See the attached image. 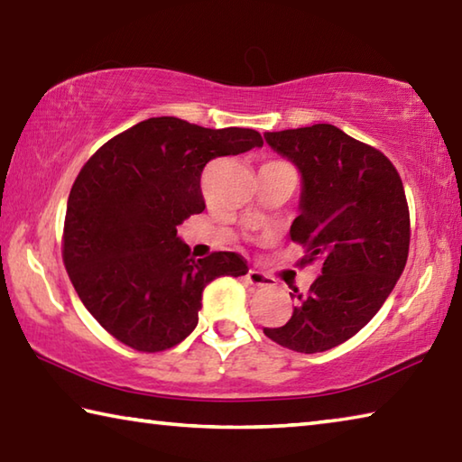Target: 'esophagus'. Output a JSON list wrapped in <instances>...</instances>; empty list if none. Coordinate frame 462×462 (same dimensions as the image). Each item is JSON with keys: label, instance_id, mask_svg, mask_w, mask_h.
Returning <instances> with one entry per match:
<instances>
[{"label": "esophagus", "instance_id": "obj_1", "mask_svg": "<svg viewBox=\"0 0 462 462\" xmlns=\"http://www.w3.org/2000/svg\"><path fill=\"white\" fill-rule=\"evenodd\" d=\"M246 281L250 284H254V287H271V284H273L271 276L264 274V273H260V271H248Z\"/></svg>", "mask_w": 462, "mask_h": 462}]
</instances>
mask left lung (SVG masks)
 Listing matches in <instances>:
<instances>
[{
    "label": "left lung",
    "mask_w": 462,
    "mask_h": 462,
    "mask_svg": "<svg viewBox=\"0 0 462 462\" xmlns=\"http://www.w3.org/2000/svg\"><path fill=\"white\" fill-rule=\"evenodd\" d=\"M264 139L303 175L291 240L305 248L300 266L321 264L309 292L292 295L289 321L264 327V335L319 354L354 337L396 287L410 248L404 186L382 151L333 125L264 133Z\"/></svg>",
    "instance_id": "1"
}]
</instances>
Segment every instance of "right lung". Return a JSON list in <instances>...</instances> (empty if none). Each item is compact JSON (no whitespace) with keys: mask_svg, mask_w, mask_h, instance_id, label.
Listing matches in <instances>:
<instances>
[{"mask_svg":"<svg viewBox=\"0 0 462 462\" xmlns=\"http://www.w3.org/2000/svg\"><path fill=\"white\" fill-rule=\"evenodd\" d=\"M253 147H263L254 129L153 116L82 165L66 206L62 260L82 305L115 339L145 354L178 346L196 329L206 284L248 273L236 253L196 260L178 226L204 212L206 163Z\"/></svg>","mask_w":462,"mask_h":462,"instance_id":"add662e5","label":"right lung"}]
</instances>
